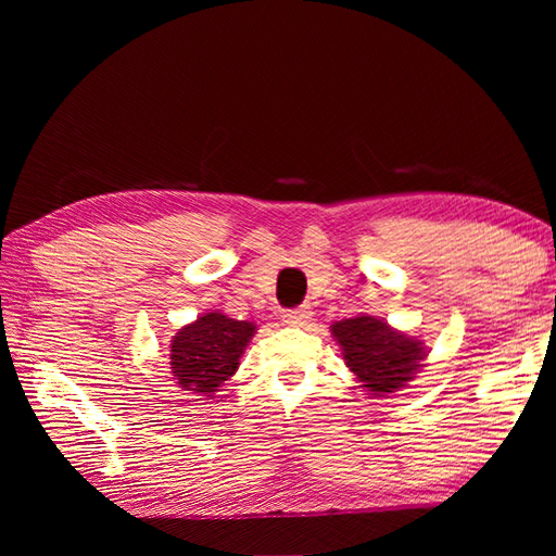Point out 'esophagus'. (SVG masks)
I'll list each match as a JSON object with an SVG mask.
<instances>
[{
    "label": "esophagus",
    "mask_w": 556,
    "mask_h": 556,
    "mask_svg": "<svg viewBox=\"0 0 556 556\" xmlns=\"http://www.w3.org/2000/svg\"><path fill=\"white\" fill-rule=\"evenodd\" d=\"M311 317H313V311L308 306H299L294 311L285 313L282 315V323L290 325V327H304Z\"/></svg>",
    "instance_id": "34e87169"
}]
</instances>
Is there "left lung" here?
I'll list each match as a JSON object with an SVG mask.
<instances>
[{
  "mask_svg": "<svg viewBox=\"0 0 556 556\" xmlns=\"http://www.w3.org/2000/svg\"><path fill=\"white\" fill-rule=\"evenodd\" d=\"M331 333L343 350L350 371L374 396L406 387L427 357L422 341L392 329L374 315L341 319L331 327Z\"/></svg>",
  "mask_w": 556,
  "mask_h": 556,
  "instance_id": "1",
  "label": "left lung"
}]
</instances>
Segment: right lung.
Wrapping results in <instances>:
<instances>
[{"instance_id": "add662e5", "label": "right lung", "mask_w": 556, "mask_h": 556, "mask_svg": "<svg viewBox=\"0 0 556 556\" xmlns=\"http://www.w3.org/2000/svg\"><path fill=\"white\" fill-rule=\"evenodd\" d=\"M255 329L252 323L231 319L223 313L197 317L172 341L174 380L182 390L211 396L229 376L237 374L239 359Z\"/></svg>"}]
</instances>
